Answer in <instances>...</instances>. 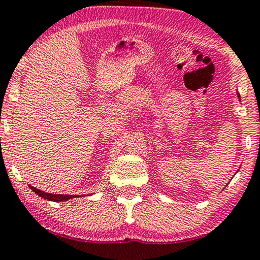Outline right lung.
Masks as SVG:
<instances>
[{"label": "right lung", "mask_w": 260, "mask_h": 260, "mask_svg": "<svg viewBox=\"0 0 260 260\" xmlns=\"http://www.w3.org/2000/svg\"><path fill=\"white\" fill-rule=\"evenodd\" d=\"M30 189H32V192H35L39 197L41 198L47 199V201H52V202H64L68 201V199H72L74 197L78 196H68V194H52V193H45L43 190L38 189V188L30 186Z\"/></svg>", "instance_id": "obj_1"}]
</instances>
